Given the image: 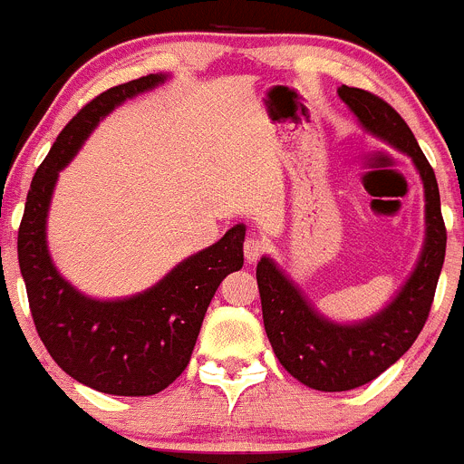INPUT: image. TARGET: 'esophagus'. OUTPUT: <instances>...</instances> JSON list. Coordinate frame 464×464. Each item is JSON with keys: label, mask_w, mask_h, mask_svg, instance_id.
I'll list each match as a JSON object with an SVG mask.
<instances>
[{"label": "esophagus", "mask_w": 464, "mask_h": 464, "mask_svg": "<svg viewBox=\"0 0 464 464\" xmlns=\"http://www.w3.org/2000/svg\"><path fill=\"white\" fill-rule=\"evenodd\" d=\"M266 250V241L259 237H247L246 243H243V255H246L247 261H256Z\"/></svg>", "instance_id": "esophagus-1"}]
</instances>
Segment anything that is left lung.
<instances>
[{"mask_svg": "<svg viewBox=\"0 0 464 464\" xmlns=\"http://www.w3.org/2000/svg\"><path fill=\"white\" fill-rule=\"evenodd\" d=\"M338 96L361 126L412 160L424 185L426 237L415 270L388 306L361 323L324 318L270 256L256 264L264 327L275 356L291 377L323 392H343L370 383L401 359L420 336L447 250L440 189L429 160L397 110L372 92L338 87Z\"/></svg>", "mask_w": 464, "mask_h": 464, "instance_id": "left-lung-1", "label": "left lung"}]
</instances>
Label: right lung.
I'll return each mask as SVG.
<instances>
[{
  "mask_svg": "<svg viewBox=\"0 0 464 464\" xmlns=\"http://www.w3.org/2000/svg\"><path fill=\"white\" fill-rule=\"evenodd\" d=\"M164 81V74H149L110 87L63 128L35 171L17 232V259L40 341L78 383L119 397L158 394L180 377L218 284L243 266V223L180 261L155 286L123 300L82 295L53 266L47 214L58 173L105 114Z\"/></svg>",
  "mask_w": 464,
  "mask_h": 464,
  "instance_id": "obj_1",
  "label": "right lung"
}]
</instances>
